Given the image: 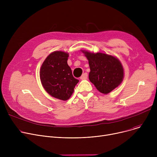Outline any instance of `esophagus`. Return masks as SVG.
I'll return each mask as SVG.
<instances>
[{
  "instance_id": "esophagus-1",
  "label": "esophagus",
  "mask_w": 157,
  "mask_h": 157,
  "mask_svg": "<svg viewBox=\"0 0 157 157\" xmlns=\"http://www.w3.org/2000/svg\"><path fill=\"white\" fill-rule=\"evenodd\" d=\"M87 77H88V74L86 72H85V73L82 74V76L80 77V79L82 80L86 79H87Z\"/></svg>"
}]
</instances>
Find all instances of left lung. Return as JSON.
<instances>
[{
	"mask_svg": "<svg viewBox=\"0 0 157 157\" xmlns=\"http://www.w3.org/2000/svg\"><path fill=\"white\" fill-rule=\"evenodd\" d=\"M81 52L88 60L89 79L101 93L108 94L121 83L124 69L118 58L101 52Z\"/></svg>",
	"mask_w": 157,
	"mask_h": 157,
	"instance_id": "obj_1",
	"label": "left lung"
}]
</instances>
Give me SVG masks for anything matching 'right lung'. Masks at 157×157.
Returning a JSON list of instances; mask_svg holds the SVG:
<instances>
[{"label": "right lung", "instance_id": "obj_1", "mask_svg": "<svg viewBox=\"0 0 157 157\" xmlns=\"http://www.w3.org/2000/svg\"><path fill=\"white\" fill-rule=\"evenodd\" d=\"M69 53L55 51L49 54L41 65L40 79L46 92L62 101H67L79 80L72 76L67 64Z\"/></svg>", "mask_w": 157, "mask_h": 157}]
</instances>
